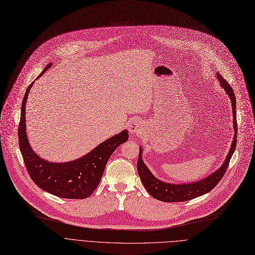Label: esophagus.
<instances>
[{"label": "esophagus", "instance_id": "esophagus-1", "mask_svg": "<svg viewBox=\"0 0 255 255\" xmlns=\"http://www.w3.org/2000/svg\"><path fill=\"white\" fill-rule=\"evenodd\" d=\"M128 130L130 133H136L143 128V124L139 120L133 119L128 123Z\"/></svg>", "mask_w": 255, "mask_h": 255}]
</instances>
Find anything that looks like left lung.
Wrapping results in <instances>:
<instances>
[{"label": "left lung", "instance_id": "left-lung-1", "mask_svg": "<svg viewBox=\"0 0 255 255\" xmlns=\"http://www.w3.org/2000/svg\"><path fill=\"white\" fill-rule=\"evenodd\" d=\"M219 81L221 82L222 87L226 90L227 94L230 96L232 101V107H233V116H234V128H235V135L232 147L230 149V152L227 156V159L222 165L220 169H218L215 172H213L206 179L191 183V184H183V185H172L163 183L159 180L156 179L154 175L151 174L149 169L146 167L144 162L141 158V152L139 153L138 163H136V168H138V172L141 178V181L147 190V192L154 197L155 199L163 201V202H183L187 200H191L193 198L199 197L201 195H204L208 192H210L215 186H217L222 178L224 177L225 172L227 171V168L230 163V159L232 158V155L236 148L237 144V115H236V98H235V94L231 86L228 84V82L221 75L218 74Z\"/></svg>", "mask_w": 255, "mask_h": 255}]
</instances>
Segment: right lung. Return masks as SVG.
Returning <instances> with one entry per match:
<instances>
[{"label": "right lung", "mask_w": 255, "mask_h": 255, "mask_svg": "<svg viewBox=\"0 0 255 255\" xmlns=\"http://www.w3.org/2000/svg\"><path fill=\"white\" fill-rule=\"evenodd\" d=\"M50 65L46 66L38 77ZM32 84L28 86L25 92L18 126L19 148L29 177L37 187L58 197L67 199L88 198L99 185L111 154L128 139V133L124 130L103 142L82 158L71 162L51 163L40 158L31 150L25 132V103Z\"/></svg>", "instance_id": "1"}]
</instances>
